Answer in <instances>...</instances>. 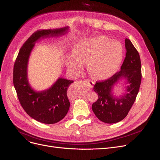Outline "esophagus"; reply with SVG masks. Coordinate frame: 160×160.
<instances>
[{
  "label": "esophagus",
  "mask_w": 160,
  "mask_h": 160,
  "mask_svg": "<svg viewBox=\"0 0 160 160\" xmlns=\"http://www.w3.org/2000/svg\"><path fill=\"white\" fill-rule=\"evenodd\" d=\"M85 82H87L88 83L89 86L91 88H93V86H94V84H95V83H94L93 81L90 80H85Z\"/></svg>",
  "instance_id": "34e87169"
}]
</instances>
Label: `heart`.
Wrapping results in <instances>:
<instances>
[{
  "label": "heart",
  "mask_w": 160,
  "mask_h": 160,
  "mask_svg": "<svg viewBox=\"0 0 160 160\" xmlns=\"http://www.w3.org/2000/svg\"><path fill=\"white\" fill-rule=\"evenodd\" d=\"M72 56L66 61L68 68L75 74L88 63L87 69L92 78L106 79L113 74L122 62L123 48L118 41L112 42L106 36L82 40L74 45Z\"/></svg>",
  "instance_id": "1"
}]
</instances>
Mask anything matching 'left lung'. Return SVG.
I'll return each mask as SVG.
<instances>
[{
	"label": "left lung",
	"mask_w": 160,
	"mask_h": 160,
	"mask_svg": "<svg viewBox=\"0 0 160 160\" xmlns=\"http://www.w3.org/2000/svg\"><path fill=\"white\" fill-rule=\"evenodd\" d=\"M126 57L121 70L112 77L97 82L93 90L98 100L92 105L97 118L106 123H116L124 119L135 102L141 82V65L139 52L130 39L126 38ZM121 79H125L129 86L126 93L119 98L112 93V89Z\"/></svg>",
	"instance_id": "8db88e82"
}]
</instances>
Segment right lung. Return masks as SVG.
Segmentation results:
<instances>
[{"instance_id": "add662e5", "label": "right lung", "mask_w": 160, "mask_h": 160, "mask_svg": "<svg viewBox=\"0 0 160 160\" xmlns=\"http://www.w3.org/2000/svg\"><path fill=\"white\" fill-rule=\"evenodd\" d=\"M67 30V27L36 31L23 44L14 63L13 82L20 104L29 116L42 123L54 124L64 118L70 107L67 91L73 81L59 78L49 89L36 91L27 78L29 56L39 39L62 36Z\"/></svg>"}]
</instances>
